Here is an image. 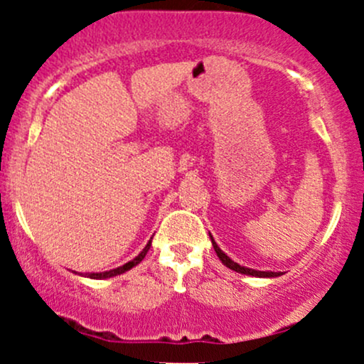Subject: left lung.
Segmentation results:
<instances>
[{
	"instance_id": "8db88e82",
	"label": "left lung",
	"mask_w": 364,
	"mask_h": 364,
	"mask_svg": "<svg viewBox=\"0 0 364 364\" xmlns=\"http://www.w3.org/2000/svg\"><path fill=\"white\" fill-rule=\"evenodd\" d=\"M210 240H212V246H214L217 257L220 258V262H223L225 267H229L231 270H235V272H240V274H245V275H253V277H279V275H281V272H262V270H253V269H248V267H241L240 263L232 262L231 258H229L228 255H225L223 250L217 246L214 237L210 236Z\"/></svg>"
}]
</instances>
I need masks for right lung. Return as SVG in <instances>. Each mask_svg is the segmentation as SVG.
Returning <instances> with one entry per match:
<instances>
[{
	"mask_svg": "<svg viewBox=\"0 0 364 364\" xmlns=\"http://www.w3.org/2000/svg\"><path fill=\"white\" fill-rule=\"evenodd\" d=\"M150 245H152V240H150L149 243H147V246H145V248L141 250L139 257H135L132 262H128V263H124V265L118 267V269H112V270H107V272H99V274H87V277H90V279H107V277H114V275H119V274L127 272V270L132 269V267L139 265V263L144 260L145 255H147V252H149Z\"/></svg>",
	"mask_w": 364,
	"mask_h": 364,
	"instance_id": "add662e5",
	"label": "right lung"
}]
</instances>
